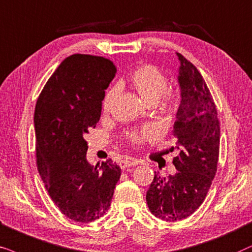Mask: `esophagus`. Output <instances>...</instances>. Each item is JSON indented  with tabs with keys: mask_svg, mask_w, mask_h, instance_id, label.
<instances>
[{
	"mask_svg": "<svg viewBox=\"0 0 252 252\" xmlns=\"http://www.w3.org/2000/svg\"><path fill=\"white\" fill-rule=\"evenodd\" d=\"M136 165H137V161L133 160V159H131V160H122L120 162V167L122 169L128 168V167H133V166H136Z\"/></svg>",
	"mask_w": 252,
	"mask_h": 252,
	"instance_id": "34e87169",
	"label": "esophagus"
}]
</instances>
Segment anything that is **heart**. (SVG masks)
<instances>
[{
  "mask_svg": "<svg viewBox=\"0 0 252 252\" xmlns=\"http://www.w3.org/2000/svg\"><path fill=\"white\" fill-rule=\"evenodd\" d=\"M130 85L138 93L140 98L147 106H154L162 96V102L160 103L161 109L166 113H172L177 105V94L170 90H167V78L159 69L153 65H142L133 70L129 78ZM117 96V89L109 90L103 99L102 109L105 113L110 112ZM156 136L153 129H147L139 133H132L130 136L132 143L140 144L145 140L152 139Z\"/></svg>",
  "mask_w": 252,
  "mask_h": 252,
  "instance_id": "heart-1",
  "label": "heart"
}]
</instances>
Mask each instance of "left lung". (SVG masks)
<instances>
[{
	"label": "left lung",
	"instance_id": "left-lung-1",
	"mask_svg": "<svg viewBox=\"0 0 252 252\" xmlns=\"http://www.w3.org/2000/svg\"><path fill=\"white\" fill-rule=\"evenodd\" d=\"M181 101L173 135L179 156L177 169L168 179L156 173L146 192L151 213L161 220L186 219L202 205L217 173L220 126L217 107L203 76L192 63L176 53Z\"/></svg>",
	"mask_w": 252,
	"mask_h": 252
}]
</instances>
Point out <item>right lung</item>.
Here are the masks:
<instances>
[{"label":"right lung","instance_id":"obj_1","mask_svg":"<svg viewBox=\"0 0 252 252\" xmlns=\"http://www.w3.org/2000/svg\"><path fill=\"white\" fill-rule=\"evenodd\" d=\"M115 72L109 60L75 54L50 76L35 105L38 172L55 205L77 222L107 212L121 176L112 159L96 166L86 159L85 138L99 122Z\"/></svg>","mask_w":252,"mask_h":252}]
</instances>
